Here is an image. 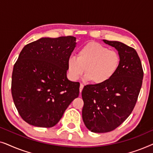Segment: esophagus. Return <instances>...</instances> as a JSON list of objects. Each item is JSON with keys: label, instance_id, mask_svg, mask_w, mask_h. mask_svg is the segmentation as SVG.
Segmentation results:
<instances>
[{"label": "esophagus", "instance_id": "1", "mask_svg": "<svg viewBox=\"0 0 153 153\" xmlns=\"http://www.w3.org/2000/svg\"><path fill=\"white\" fill-rule=\"evenodd\" d=\"M83 86H84V85H83V83H81L80 88H79V91H80V93H81V91H82V90L83 88Z\"/></svg>", "mask_w": 153, "mask_h": 153}]
</instances>
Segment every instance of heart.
<instances>
[{
	"label": "heart",
	"instance_id": "1",
	"mask_svg": "<svg viewBox=\"0 0 153 153\" xmlns=\"http://www.w3.org/2000/svg\"><path fill=\"white\" fill-rule=\"evenodd\" d=\"M120 56L114 50H109L101 44L91 42L79 50L77 56L68 60V73L70 79L76 81L85 70V79L95 84L108 82L118 72Z\"/></svg>",
	"mask_w": 153,
	"mask_h": 153
}]
</instances>
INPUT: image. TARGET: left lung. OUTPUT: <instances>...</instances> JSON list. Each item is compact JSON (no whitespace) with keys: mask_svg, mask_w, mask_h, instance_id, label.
I'll return each instance as SVG.
<instances>
[{"mask_svg":"<svg viewBox=\"0 0 153 153\" xmlns=\"http://www.w3.org/2000/svg\"><path fill=\"white\" fill-rule=\"evenodd\" d=\"M102 41L118 51L120 65L108 82L85 85L81 93L83 123L95 133L114 130L128 118L137 101L143 77L141 60L134 49L120 42Z\"/></svg>","mask_w":153,"mask_h":153,"instance_id":"1","label":"left lung"}]
</instances>
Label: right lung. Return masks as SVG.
I'll list each match as a JSON object with an SVG mask.
<instances>
[{
	"label": "right lung",
	"mask_w": 153,
	"mask_h": 153,
	"mask_svg": "<svg viewBox=\"0 0 153 153\" xmlns=\"http://www.w3.org/2000/svg\"><path fill=\"white\" fill-rule=\"evenodd\" d=\"M76 37H42L25 46L14 64L12 95L21 117L28 124L51 127L79 94V82L67 77L68 60Z\"/></svg>",
	"instance_id": "obj_1"
}]
</instances>
